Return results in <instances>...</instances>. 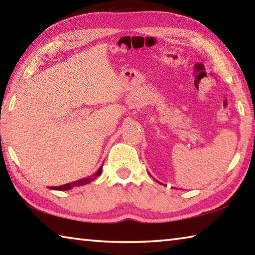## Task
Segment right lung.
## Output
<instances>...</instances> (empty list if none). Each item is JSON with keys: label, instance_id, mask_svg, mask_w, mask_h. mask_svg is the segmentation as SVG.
I'll list each match as a JSON object with an SVG mask.
<instances>
[{"label": "right lung", "instance_id": "obj_1", "mask_svg": "<svg viewBox=\"0 0 255 255\" xmlns=\"http://www.w3.org/2000/svg\"><path fill=\"white\" fill-rule=\"evenodd\" d=\"M102 165L99 167V170L91 176H88V178L85 179H81V180H77L74 181V182H71V183H66V184H63V185H59V187H49V189L51 190H59V191H65V190H71L72 188L74 187H81V185H85V184H89L90 182H92V181L96 180L99 175H101V172H102Z\"/></svg>", "mask_w": 255, "mask_h": 255}]
</instances>
